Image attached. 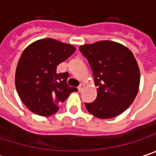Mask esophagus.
Masks as SVG:
<instances>
[{
	"mask_svg": "<svg viewBox=\"0 0 156 156\" xmlns=\"http://www.w3.org/2000/svg\"><path fill=\"white\" fill-rule=\"evenodd\" d=\"M84 87H85V85H84V84H80V85H79V87H78V91H79V92H82V91H83V89H84Z\"/></svg>",
	"mask_w": 156,
	"mask_h": 156,
	"instance_id": "obj_1",
	"label": "esophagus"
}]
</instances>
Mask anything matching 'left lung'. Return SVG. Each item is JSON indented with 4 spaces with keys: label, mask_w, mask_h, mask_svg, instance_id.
<instances>
[{
    "label": "left lung",
    "mask_w": 156,
    "mask_h": 156,
    "mask_svg": "<svg viewBox=\"0 0 156 156\" xmlns=\"http://www.w3.org/2000/svg\"><path fill=\"white\" fill-rule=\"evenodd\" d=\"M97 87L94 102L85 104L87 111L100 119H111L126 111L138 91L140 72L132 51L112 41L80 45Z\"/></svg>",
    "instance_id": "obj_1"
}]
</instances>
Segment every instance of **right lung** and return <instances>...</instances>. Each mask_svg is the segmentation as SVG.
Here are the masks:
<instances>
[{"label":"right lung","instance_id":"1","mask_svg":"<svg viewBox=\"0 0 156 156\" xmlns=\"http://www.w3.org/2000/svg\"><path fill=\"white\" fill-rule=\"evenodd\" d=\"M76 48L69 44L44 38L23 51L15 73L16 89L22 102L32 112L50 116L59 111L76 87L67 85L68 72L57 73V66L66 61Z\"/></svg>","mask_w":156,"mask_h":156}]
</instances>
